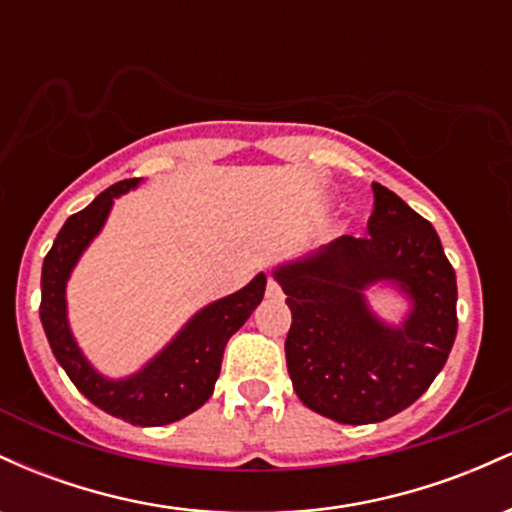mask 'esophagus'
Segmentation results:
<instances>
[{"mask_svg": "<svg viewBox=\"0 0 512 512\" xmlns=\"http://www.w3.org/2000/svg\"><path fill=\"white\" fill-rule=\"evenodd\" d=\"M276 296H281L279 284H276L274 279H269V281H267V298H276Z\"/></svg>", "mask_w": 512, "mask_h": 512, "instance_id": "1", "label": "esophagus"}]
</instances>
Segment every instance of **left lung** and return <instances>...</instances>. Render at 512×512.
Returning a JSON list of instances; mask_svg holds the SVG:
<instances>
[{"label": "left lung", "mask_w": 512, "mask_h": 512, "mask_svg": "<svg viewBox=\"0 0 512 512\" xmlns=\"http://www.w3.org/2000/svg\"><path fill=\"white\" fill-rule=\"evenodd\" d=\"M368 236H342L276 264L291 330L286 366L308 409L339 424H378L414 404L443 370L457 334V281L436 228L373 182ZM373 285L410 303L399 323L369 308Z\"/></svg>", "instance_id": "obj_1"}]
</instances>
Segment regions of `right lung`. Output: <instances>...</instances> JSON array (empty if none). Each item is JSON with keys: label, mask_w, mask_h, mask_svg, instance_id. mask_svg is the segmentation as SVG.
<instances>
[{"label": "right lung", "mask_w": 512, "mask_h": 512, "mask_svg": "<svg viewBox=\"0 0 512 512\" xmlns=\"http://www.w3.org/2000/svg\"><path fill=\"white\" fill-rule=\"evenodd\" d=\"M139 182L142 178L117 182L64 221L43 262L40 322L57 363L88 402L132 426H166L185 419L211 397L226 342L262 303L267 276L260 272L240 291L197 310L137 373L125 378L103 375L84 356L69 327L67 281L93 238L103 231L115 199L134 190Z\"/></svg>", "instance_id": "1"}]
</instances>
